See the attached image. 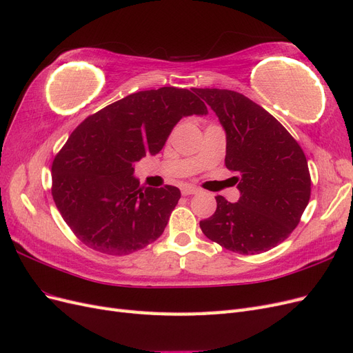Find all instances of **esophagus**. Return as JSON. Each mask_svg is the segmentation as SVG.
<instances>
[{"instance_id":"esophagus-1","label":"esophagus","mask_w":353,"mask_h":353,"mask_svg":"<svg viewBox=\"0 0 353 353\" xmlns=\"http://www.w3.org/2000/svg\"><path fill=\"white\" fill-rule=\"evenodd\" d=\"M181 193H183V196L197 194V193H199V188H196V187H193V185H185L183 190H181Z\"/></svg>"}]
</instances>
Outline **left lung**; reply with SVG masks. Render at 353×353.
<instances>
[{"instance_id": "8db88e82", "label": "left lung", "mask_w": 353, "mask_h": 353, "mask_svg": "<svg viewBox=\"0 0 353 353\" xmlns=\"http://www.w3.org/2000/svg\"><path fill=\"white\" fill-rule=\"evenodd\" d=\"M227 135L225 166L237 172L240 199L216 197V210L200 221L212 241L240 254L266 252L297 227L311 197L305 153L285 128L243 94L196 88Z\"/></svg>"}]
</instances>
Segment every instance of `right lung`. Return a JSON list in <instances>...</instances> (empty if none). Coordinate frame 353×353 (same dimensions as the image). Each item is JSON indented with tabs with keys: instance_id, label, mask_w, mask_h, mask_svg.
Masks as SVG:
<instances>
[{
	"instance_id": "right-lung-1",
	"label": "right lung",
	"mask_w": 353,
	"mask_h": 353,
	"mask_svg": "<svg viewBox=\"0 0 353 353\" xmlns=\"http://www.w3.org/2000/svg\"><path fill=\"white\" fill-rule=\"evenodd\" d=\"M208 114L194 92L163 87L128 95L87 117L52 162V199L83 244L123 256L157 240L181 197L140 187L134 163L162 150L185 116Z\"/></svg>"
}]
</instances>
